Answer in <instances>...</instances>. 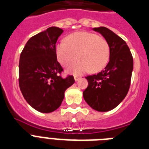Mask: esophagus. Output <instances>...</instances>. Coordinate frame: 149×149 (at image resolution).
<instances>
[{"label":"esophagus","instance_id":"esophagus-1","mask_svg":"<svg viewBox=\"0 0 149 149\" xmlns=\"http://www.w3.org/2000/svg\"><path fill=\"white\" fill-rule=\"evenodd\" d=\"M74 81H78L81 78L78 75H74Z\"/></svg>","mask_w":149,"mask_h":149}]
</instances>
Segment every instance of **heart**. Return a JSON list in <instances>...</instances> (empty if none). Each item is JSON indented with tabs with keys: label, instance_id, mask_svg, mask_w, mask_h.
I'll return each mask as SVG.
<instances>
[{
	"label": "heart",
	"instance_id": "b5f03b06",
	"mask_svg": "<svg viewBox=\"0 0 149 149\" xmlns=\"http://www.w3.org/2000/svg\"><path fill=\"white\" fill-rule=\"evenodd\" d=\"M56 54L58 61L68 67L80 61L70 68L74 74L84 73L90 70L96 73L104 68L110 57V47L104 38L89 32H76L66 38V43L56 45Z\"/></svg>",
	"mask_w": 149,
	"mask_h": 149
}]
</instances>
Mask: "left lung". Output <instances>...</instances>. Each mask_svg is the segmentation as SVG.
Returning a JSON list of instances; mask_svg holds the SVG:
<instances>
[{
  "label": "left lung",
  "mask_w": 149,
  "mask_h": 149,
  "mask_svg": "<svg viewBox=\"0 0 149 149\" xmlns=\"http://www.w3.org/2000/svg\"><path fill=\"white\" fill-rule=\"evenodd\" d=\"M102 34L110 47L109 62L101 72L87 76L88 82L83 91L84 101L97 111L117 107L128 94L133 71V58L126 42L105 27L93 28Z\"/></svg>",
  "instance_id": "obj_1"
}]
</instances>
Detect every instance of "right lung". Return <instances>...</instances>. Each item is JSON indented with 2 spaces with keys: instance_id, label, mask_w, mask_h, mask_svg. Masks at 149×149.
I'll return each instance as SVG.
<instances>
[{
  "instance_id": "1",
  "label": "right lung",
  "mask_w": 149,
  "mask_h": 149,
  "mask_svg": "<svg viewBox=\"0 0 149 149\" xmlns=\"http://www.w3.org/2000/svg\"><path fill=\"white\" fill-rule=\"evenodd\" d=\"M63 30L48 27L31 37L20 56L19 86L26 102L42 113H50L61 104L74 77L62 78L63 68L57 60L56 42Z\"/></svg>"
}]
</instances>
